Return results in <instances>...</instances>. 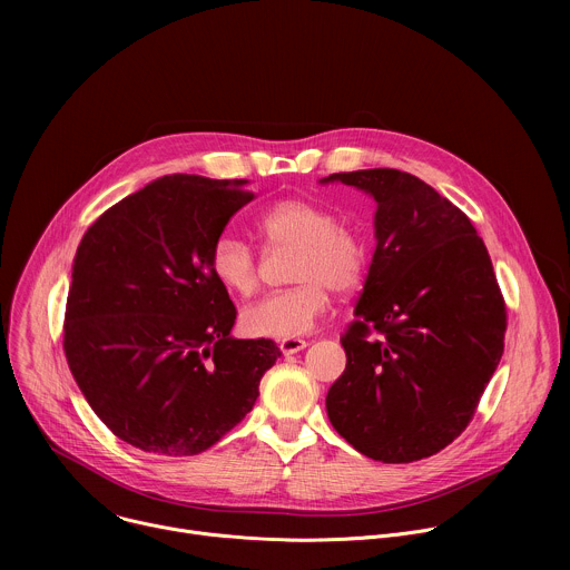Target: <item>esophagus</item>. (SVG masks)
Instances as JSON below:
<instances>
[{
	"instance_id": "esophagus-1",
	"label": "esophagus",
	"mask_w": 570,
	"mask_h": 570,
	"mask_svg": "<svg viewBox=\"0 0 570 570\" xmlns=\"http://www.w3.org/2000/svg\"><path fill=\"white\" fill-rule=\"evenodd\" d=\"M306 345H308V343H306V341H302V338H284V341L279 343V350H282V354L291 356V354L302 352Z\"/></svg>"
}]
</instances>
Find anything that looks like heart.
I'll list each match as a JSON object with an SVG mask.
<instances>
[{"label":"heart","instance_id":"1","mask_svg":"<svg viewBox=\"0 0 570 570\" xmlns=\"http://www.w3.org/2000/svg\"><path fill=\"white\" fill-rule=\"evenodd\" d=\"M255 232L266 248L295 246L291 288L275 291L240 313V327L255 338H297L308 334L330 308V288L354 293L370 266L367 243L320 203L284 198L255 216ZM214 279L236 295H250L259 284L257 257L236 236H218L209 250Z\"/></svg>","mask_w":570,"mask_h":570}]
</instances>
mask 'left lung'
Here are the masks:
<instances>
[{
	"instance_id": "left-lung-1",
	"label": "left lung",
	"mask_w": 570,
	"mask_h": 570,
	"mask_svg": "<svg viewBox=\"0 0 570 570\" xmlns=\"http://www.w3.org/2000/svg\"><path fill=\"white\" fill-rule=\"evenodd\" d=\"M376 200V250L341 336L332 426L363 455L415 462L469 426L497 372L508 308L482 238L462 209L396 169L332 174Z\"/></svg>"
}]
</instances>
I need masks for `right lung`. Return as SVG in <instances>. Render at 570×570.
I'll return each mask as SVG.
<instances>
[{
    "mask_svg": "<svg viewBox=\"0 0 570 570\" xmlns=\"http://www.w3.org/2000/svg\"><path fill=\"white\" fill-rule=\"evenodd\" d=\"M246 180L165 176L106 209L73 257L67 365L97 417L155 455H196L246 417L282 356L236 341L209 250L255 194Z\"/></svg>",
    "mask_w": 570,
    "mask_h": 570,
    "instance_id": "right-lung-1",
    "label": "right lung"
}]
</instances>
